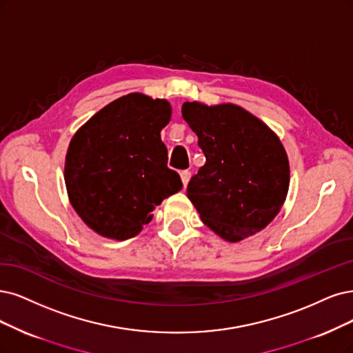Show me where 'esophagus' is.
<instances>
[{
	"instance_id": "obj_1",
	"label": "esophagus",
	"mask_w": 353,
	"mask_h": 353,
	"mask_svg": "<svg viewBox=\"0 0 353 353\" xmlns=\"http://www.w3.org/2000/svg\"><path fill=\"white\" fill-rule=\"evenodd\" d=\"M180 179H181V183H183V188H186L190 180V172H181Z\"/></svg>"
}]
</instances>
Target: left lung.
Wrapping results in <instances>:
<instances>
[{
	"mask_svg": "<svg viewBox=\"0 0 353 353\" xmlns=\"http://www.w3.org/2000/svg\"><path fill=\"white\" fill-rule=\"evenodd\" d=\"M181 114L206 159L186 192L203 224L230 243L262 231L290 189V161L279 137L232 103L185 101Z\"/></svg>",
	"mask_w": 353,
	"mask_h": 353,
	"instance_id": "8db88e82",
	"label": "left lung"
}]
</instances>
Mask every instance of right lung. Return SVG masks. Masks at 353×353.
<instances>
[{"label":"right lung","mask_w":353,"mask_h":353,"mask_svg":"<svg viewBox=\"0 0 353 353\" xmlns=\"http://www.w3.org/2000/svg\"><path fill=\"white\" fill-rule=\"evenodd\" d=\"M170 117L167 100L130 93L104 106L72 137L65 186L78 216L99 236L135 237L155 206L183 186L167 167L160 135Z\"/></svg>","instance_id":"right-lung-1"}]
</instances>
